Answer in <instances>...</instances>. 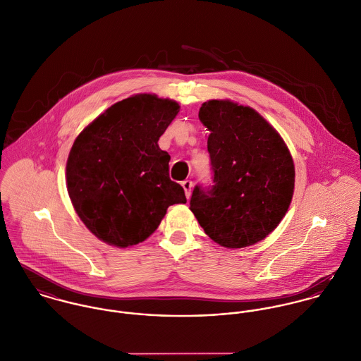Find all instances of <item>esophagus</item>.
<instances>
[{"label":"esophagus","mask_w":361,"mask_h":361,"mask_svg":"<svg viewBox=\"0 0 361 361\" xmlns=\"http://www.w3.org/2000/svg\"><path fill=\"white\" fill-rule=\"evenodd\" d=\"M182 186H183V189H185L186 197L189 199V197H190V195H192V188H193V182H192V180H189V179H186V180H183V182H182Z\"/></svg>","instance_id":"obj_1"}]
</instances>
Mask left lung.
Masks as SVG:
<instances>
[{
	"mask_svg": "<svg viewBox=\"0 0 361 361\" xmlns=\"http://www.w3.org/2000/svg\"><path fill=\"white\" fill-rule=\"evenodd\" d=\"M199 118L211 132L212 183L195 186L190 209L218 245L252 246L278 226L289 208L293 159L276 130L250 106L211 100L202 105Z\"/></svg>",
	"mask_w": 361,
	"mask_h": 361,
	"instance_id": "obj_1",
	"label": "left lung"
}]
</instances>
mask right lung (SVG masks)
<instances>
[{
  "mask_svg": "<svg viewBox=\"0 0 361 361\" xmlns=\"http://www.w3.org/2000/svg\"><path fill=\"white\" fill-rule=\"evenodd\" d=\"M179 105L137 94L109 106L75 140L66 162L68 193L83 224L104 242L128 247L146 240L166 208L186 203L169 178L158 139Z\"/></svg>",
  "mask_w": 361,
  "mask_h": 361,
  "instance_id": "right-lung-1",
  "label": "right lung"
}]
</instances>
